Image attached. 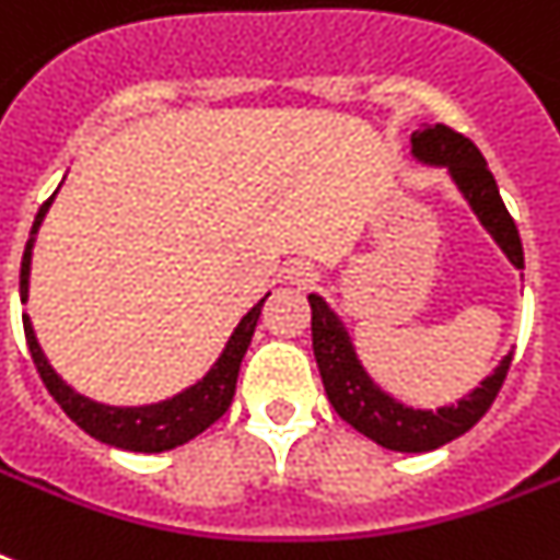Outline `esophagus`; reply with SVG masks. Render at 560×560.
Segmentation results:
<instances>
[{
	"mask_svg": "<svg viewBox=\"0 0 560 560\" xmlns=\"http://www.w3.org/2000/svg\"><path fill=\"white\" fill-rule=\"evenodd\" d=\"M316 279V272L311 270V267H299L296 270V281H302V284H305V281H314Z\"/></svg>",
	"mask_w": 560,
	"mask_h": 560,
	"instance_id": "esophagus-1",
	"label": "esophagus"
}]
</instances>
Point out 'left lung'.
Segmentation results:
<instances>
[{"mask_svg": "<svg viewBox=\"0 0 560 560\" xmlns=\"http://www.w3.org/2000/svg\"><path fill=\"white\" fill-rule=\"evenodd\" d=\"M412 153H416V160L430 162V165H447L451 177L456 179L465 200L470 202V209L477 211L479 223L491 232L500 249L509 255V261L523 270L521 235H517L512 214L497 191L494 174L488 171L477 144L447 125H433L412 133ZM307 302H311L316 366L323 374L331 407L358 433L369 435L372 442L389 447V451H435V447L453 442L456 435L468 433L494 404L497 392L512 366V351H509L503 363L494 369V374H488L468 398H462L459 404H451V407L435 409V412L404 407L386 392L377 389L372 377L363 372L340 316L334 314L319 296H307Z\"/></svg>", "mask_w": 560, "mask_h": 560, "instance_id": "left-lung-1", "label": "left lung"}]
</instances>
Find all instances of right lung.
Segmentation results:
<instances>
[{
    "label": "right lung",
    "mask_w": 560,
    "mask_h": 560,
    "mask_svg": "<svg viewBox=\"0 0 560 560\" xmlns=\"http://www.w3.org/2000/svg\"><path fill=\"white\" fill-rule=\"evenodd\" d=\"M55 200V194L39 206L37 218H34V229L31 235L37 232L43 218H46L48 206ZM31 246L34 237H28L25 253H22V267H20V299H28V270H31ZM264 299L241 319L235 334L229 337L226 349L218 358V363L211 366V372L197 381L191 389L179 392L171 400L162 404H151V407H104L95 400L83 398L72 386H66L57 372L48 366L46 354L39 349L31 319L22 314V328H25V342H28L31 360L37 366L39 377L46 383V389L51 392V398L63 407V412L72 418L74 424L86 430L92 439H98L104 444L121 447V451H136V453H162L179 444L191 442L194 435H200L206 427H211L223 412L229 409L232 398H235V383L237 372H241V360H244L249 340H253L255 325L261 316Z\"/></svg>",
    "instance_id": "right-lung-1"
}]
</instances>
